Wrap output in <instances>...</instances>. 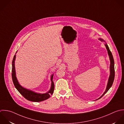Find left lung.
<instances>
[{
	"label": "left lung",
	"instance_id": "8db88e82",
	"mask_svg": "<svg viewBox=\"0 0 124 124\" xmlns=\"http://www.w3.org/2000/svg\"><path fill=\"white\" fill-rule=\"evenodd\" d=\"M100 39L101 41H104L103 39ZM105 46L106 47V49L108 51V54L109 55L110 57V61H111V64H110V75L109 77V81H108V85H107V86L106 88V90L105 91V92L103 93V94L98 100L101 99V98H102L106 93L107 92V91L109 90V89L111 88V87L112 86V85L113 84L114 81V79H115V62H114V59L112 55V54L111 53V52L110 51L109 48L108 47V46L107 45V44H106Z\"/></svg>",
	"mask_w": 124,
	"mask_h": 124
}]
</instances>
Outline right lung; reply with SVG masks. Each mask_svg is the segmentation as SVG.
I'll return each instance as SVG.
<instances>
[{"label": "right lung", "mask_w": 124, "mask_h": 124, "mask_svg": "<svg viewBox=\"0 0 124 124\" xmlns=\"http://www.w3.org/2000/svg\"><path fill=\"white\" fill-rule=\"evenodd\" d=\"M15 59V55L14 56L12 62V79L13 83V84L17 89V90L19 92V93L26 100L29 101H34V102H40L43 101H45L50 98L51 95L53 94L54 88V82L53 81V75L51 76V81L52 85L51 87L50 91L45 94H38L35 92H33L31 91L28 90L23 87H22L18 83L17 78L15 76V66H14V61Z\"/></svg>", "instance_id": "right-lung-1"}]
</instances>
